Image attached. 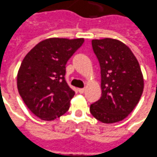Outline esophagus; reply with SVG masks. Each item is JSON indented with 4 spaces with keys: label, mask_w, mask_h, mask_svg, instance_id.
<instances>
[{
    "label": "esophagus",
    "mask_w": 157,
    "mask_h": 157,
    "mask_svg": "<svg viewBox=\"0 0 157 157\" xmlns=\"http://www.w3.org/2000/svg\"><path fill=\"white\" fill-rule=\"evenodd\" d=\"M78 91V92H79V93H81V94H82V93H84V92L86 91V89H85V88H79Z\"/></svg>",
    "instance_id": "obj_1"
}]
</instances>
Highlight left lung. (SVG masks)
Returning a JSON list of instances; mask_svg holds the SVG:
<instances>
[{"instance_id": "1", "label": "left lung", "mask_w": 157, "mask_h": 157, "mask_svg": "<svg viewBox=\"0 0 157 157\" xmlns=\"http://www.w3.org/2000/svg\"><path fill=\"white\" fill-rule=\"evenodd\" d=\"M91 46L100 66L102 95L91 104L90 111L105 124L122 121L143 94L144 84L139 63L130 48L117 40H92Z\"/></svg>"}]
</instances>
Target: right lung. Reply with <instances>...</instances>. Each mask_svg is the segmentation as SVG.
Masks as SVG:
<instances>
[{
	"mask_svg": "<svg viewBox=\"0 0 157 157\" xmlns=\"http://www.w3.org/2000/svg\"><path fill=\"white\" fill-rule=\"evenodd\" d=\"M84 39L50 38L25 56L18 71L19 93L27 108L42 120H54L70 107L75 92L65 79L66 62Z\"/></svg>",
	"mask_w": 157,
	"mask_h": 157,
	"instance_id": "obj_1",
	"label": "right lung"
}]
</instances>
